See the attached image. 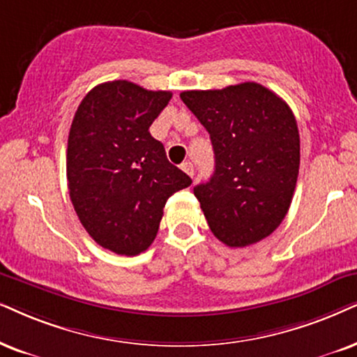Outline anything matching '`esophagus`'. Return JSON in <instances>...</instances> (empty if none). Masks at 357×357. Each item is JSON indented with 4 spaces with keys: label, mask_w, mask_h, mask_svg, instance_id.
I'll return each mask as SVG.
<instances>
[{
    "label": "esophagus",
    "mask_w": 357,
    "mask_h": 357,
    "mask_svg": "<svg viewBox=\"0 0 357 357\" xmlns=\"http://www.w3.org/2000/svg\"><path fill=\"white\" fill-rule=\"evenodd\" d=\"M181 169H183L186 174L191 176V178L194 176V166H192V163H189V161H184V163L181 165Z\"/></svg>",
    "instance_id": "obj_1"
}]
</instances>
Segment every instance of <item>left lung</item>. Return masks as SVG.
Listing matches in <instances>:
<instances>
[{
	"instance_id": "8db88e82",
	"label": "left lung",
	"mask_w": 357,
	"mask_h": 357,
	"mask_svg": "<svg viewBox=\"0 0 357 357\" xmlns=\"http://www.w3.org/2000/svg\"><path fill=\"white\" fill-rule=\"evenodd\" d=\"M181 100L211 135L215 169L194 188L209 229L229 247L268 237L285 219L300 168L290 107L255 82L186 90Z\"/></svg>"
}]
</instances>
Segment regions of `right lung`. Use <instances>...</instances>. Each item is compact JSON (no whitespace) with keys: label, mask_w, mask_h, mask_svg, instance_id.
Returning <instances> with one entry per match:
<instances>
[{"label":"right lung","mask_w":357,"mask_h":357,"mask_svg":"<svg viewBox=\"0 0 357 357\" xmlns=\"http://www.w3.org/2000/svg\"><path fill=\"white\" fill-rule=\"evenodd\" d=\"M173 93L128 80L93 87L75 112L67 142V186L89 236L119 255L155 241L169 196L191 178L171 165L150 126Z\"/></svg>","instance_id":"add662e5"}]
</instances>
